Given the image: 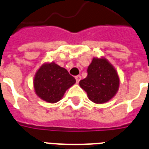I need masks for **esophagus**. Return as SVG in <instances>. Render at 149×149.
Wrapping results in <instances>:
<instances>
[{
  "label": "esophagus",
  "instance_id": "esophagus-1",
  "mask_svg": "<svg viewBox=\"0 0 149 149\" xmlns=\"http://www.w3.org/2000/svg\"><path fill=\"white\" fill-rule=\"evenodd\" d=\"M75 79H76V80H77V83H79V82L81 79V76H79V75H78V76H76Z\"/></svg>",
  "mask_w": 149,
  "mask_h": 149
}]
</instances>
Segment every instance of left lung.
Wrapping results in <instances>:
<instances>
[{"label":"left lung","instance_id":"left-lung-1","mask_svg":"<svg viewBox=\"0 0 149 149\" xmlns=\"http://www.w3.org/2000/svg\"><path fill=\"white\" fill-rule=\"evenodd\" d=\"M87 72L88 76L79 81V86L92 102L105 103L116 95L119 88V77L107 59L93 58Z\"/></svg>","mask_w":149,"mask_h":149}]
</instances>
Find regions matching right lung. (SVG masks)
<instances>
[{"label":"right lung","mask_w":149,"mask_h":149,"mask_svg":"<svg viewBox=\"0 0 149 149\" xmlns=\"http://www.w3.org/2000/svg\"><path fill=\"white\" fill-rule=\"evenodd\" d=\"M75 82V78L66 69L55 63H45L36 72L34 88L39 98L49 103H55Z\"/></svg>","instance_id":"right-lung-1"}]
</instances>
